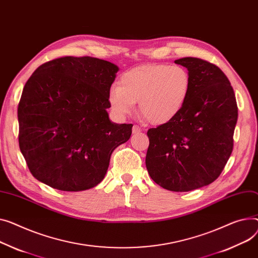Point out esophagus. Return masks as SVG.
<instances>
[{"label": "esophagus", "mask_w": 258, "mask_h": 258, "mask_svg": "<svg viewBox=\"0 0 258 258\" xmlns=\"http://www.w3.org/2000/svg\"><path fill=\"white\" fill-rule=\"evenodd\" d=\"M140 131H141V127L139 125L133 126V134H138V133H140Z\"/></svg>", "instance_id": "34e87169"}]
</instances>
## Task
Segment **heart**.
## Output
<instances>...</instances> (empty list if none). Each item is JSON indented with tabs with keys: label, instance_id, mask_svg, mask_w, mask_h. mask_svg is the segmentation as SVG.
Masks as SVG:
<instances>
[{
	"label": "heart",
	"instance_id": "heart-1",
	"mask_svg": "<svg viewBox=\"0 0 258 258\" xmlns=\"http://www.w3.org/2000/svg\"><path fill=\"white\" fill-rule=\"evenodd\" d=\"M191 91V77L179 65L149 64L132 68L109 90L108 100L118 117L139 111L153 125L172 121L182 111Z\"/></svg>",
	"mask_w": 258,
	"mask_h": 258
}]
</instances>
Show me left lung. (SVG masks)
Returning a JSON list of instances; mask_svg holds the SVG:
<instances>
[{"label": "left lung", "instance_id": "1", "mask_svg": "<svg viewBox=\"0 0 258 258\" xmlns=\"http://www.w3.org/2000/svg\"><path fill=\"white\" fill-rule=\"evenodd\" d=\"M174 62L187 70L191 91L176 118L148 130L145 163L159 185L188 192L212 183L224 169L232 152L237 106L219 67L192 57Z\"/></svg>", "mask_w": 258, "mask_h": 258}]
</instances>
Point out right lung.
<instances>
[{"label": "right lung", "mask_w": 258, "mask_h": 258, "mask_svg": "<svg viewBox=\"0 0 258 258\" xmlns=\"http://www.w3.org/2000/svg\"><path fill=\"white\" fill-rule=\"evenodd\" d=\"M119 67L91 57L40 65L17 109L20 148L32 175L51 187L80 192L105 178L111 154L133 124L112 122L109 90Z\"/></svg>", "instance_id": "add662e5"}]
</instances>
